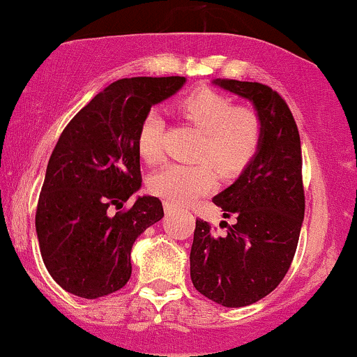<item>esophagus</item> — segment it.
<instances>
[{"label": "esophagus", "instance_id": "esophagus-1", "mask_svg": "<svg viewBox=\"0 0 357 357\" xmlns=\"http://www.w3.org/2000/svg\"><path fill=\"white\" fill-rule=\"evenodd\" d=\"M174 211H176V206L174 204L165 203V213L166 214H171V213H174Z\"/></svg>", "mask_w": 357, "mask_h": 357}]
</instances>
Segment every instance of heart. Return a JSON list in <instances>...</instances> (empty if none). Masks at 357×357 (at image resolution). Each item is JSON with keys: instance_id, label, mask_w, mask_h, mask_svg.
<instances>
[{"instance_id": "b5f03b06", "label": "heart", "mask_w": 357, "mask_h": 357, "mask_svg": "<svg viewBox=\"0 0 357 357\" xmlns=\"http://www.w3.org/2000/svg\"><path fill=\"white\" fill-rule=\"evenodd\" d=\"M186 121L203 132L196 158L197 165H167L149 179V190L174 206L190 204L208 195L218 183L216 167L231 174L252 160L263 135V123L255 109L234 106L231 98L209 88H197L178 102ZM165 119L158 109L144 114L137 130V151L148 165L162 160Z\"/></svg>"}]
</instances>
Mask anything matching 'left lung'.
Masks as SVG:
<instances>
[{
	"instance_id": "obj_1",
	"label": "left lung",
	"mask_w": 357,
	"mask_h": 357,
	"mask_svg": "<svg viewBox=\"0 0 357 357\" xmlns=\"http://www.w3.org/2000/svg\"><path fill=\"white\" fill-rule=\"evenodd\" d=\"M213 83L252 102L263 135L239 178L213 197L222 216L236 218L227 234L214 236L209 222L196 220L191 281L211 301L243 307L276 289L293 263L304 220L301 139L286 101L269 86Z\"/></svg>"
}]
</instances>
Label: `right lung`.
I'll use <instances>...</instances> for the list:
<instances>
[{
  "mask_svg": "<svg viewBox=\"0 0 357 357\" xmlns=\"http://www.w3.org/2000/svg\"><path fill=\"white\" fill-rule=\"evenodd\" d=\"M186 83L183 76L124 78L93 98L64 128L46 167L36 208V234L51 278L84 299L108 296L130 281L131 249L165 216L141 188L137 130L151 106Z\"/></svg>",
  "mask_w": 357,
  "mask_h": 357,
  "instance_id": "obj_1",
  "label": "right lung"
}]
</instances>
